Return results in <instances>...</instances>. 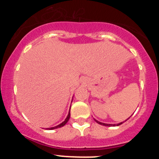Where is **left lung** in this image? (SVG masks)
Instances as JSON below:
<instances>
[{
	"label": "left lung",
	"instance_id": "1",
	"mask_svg": "<svg viewBox=\"0 0 159 159\" xmlns=\"http://www.w3.org/2000/svg\"><path fill=\"white\" fill-rule=\"evenodd\" d=\"M128 119H130V117L128 118ZM95 121L97 123H99V124L100 125H102V126H107V127H115V126H119V125H121L122 123H123V122H122V123H117V124H107V123H101V122L98 121V120H96V119H95Z\"/></svg>",
	"mask_w": 159,
	"mask_h": 159
}]
</instances>
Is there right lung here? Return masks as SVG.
<instances>
[{"label":"right lung","instance_id":"1","mask_svg":"<svg viewBox=\"0 0 159 159\" xmlns=\"http://www.w3.org/2000/svg\"><path fill=\"white\" fill-rule=\"evenodd\" d=\"M70 116H71V114H70V111H69V112H68V115H67V118H66L65 120H64V121L63 122V123H60V124L57 125V126H56V127H51V128H48V130H53V129L60 128V127H64V125H65L66 123H67V122H68V120H69V119H70ZM47 129H48V128H47Z\"/></svg>","mask_w":159,"mask_h":159}]
</instances>
